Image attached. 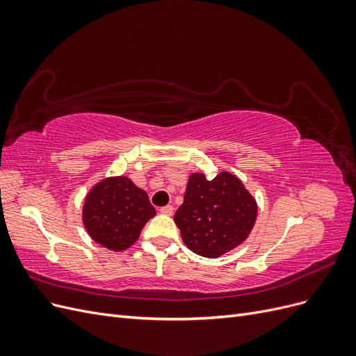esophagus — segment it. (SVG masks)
Segmentation results:
<instances>
[{
  "instance_id": "obj_1",
  "label": "esophagus",
  "mask_w": 356,
  "mask_h": 356,
  "mask_svg": "<svg viewBox=\"0 0 356 356\" xmlns=\"http://www.w3.org/2000/svg\"><path fill=\"white\" fill-rule=\"evenodd\" d=\"M160 212L163 215H172L174 213V207H172V204H166V207L160 208Z\"/></svg>"
}]
</instances>
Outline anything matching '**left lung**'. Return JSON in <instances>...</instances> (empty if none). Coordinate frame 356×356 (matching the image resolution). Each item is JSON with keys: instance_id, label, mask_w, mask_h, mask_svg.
Instances as JSON below:
<instances>
[{"instance_id": "obj_1", "label": "left lung", "mask_w": 356, "mask_h": 356, "mask_svg": "<svg viewBox=\"0 0 356 356\" xmlns=\"http://www.w3.org/2000/svg\"><path fill=\"white\" fill-rule=\"evenodd\" d=\"M175 224L195 254L217 258L246 241L257 220V202L230 172L208 179L191 174Z\"/></svg>"}]
</instances>
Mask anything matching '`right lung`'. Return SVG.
<instances>
[{"label":"right lung","instance_id":"add662e5","mask_svg":"<svg viewBox=\"0 0 356 356\" xmlns=\"http://www.w3.org/2000/svg\"><path fill=\"white\" fill-rule=\"evenodd\" d=\"M156 209L148 195L127 177L99 181L84 199L83 224L90 238L120 252L131 248Z\"/></svg>","mask_w":356,"mask_h":356}]
</instances>
